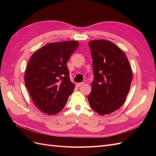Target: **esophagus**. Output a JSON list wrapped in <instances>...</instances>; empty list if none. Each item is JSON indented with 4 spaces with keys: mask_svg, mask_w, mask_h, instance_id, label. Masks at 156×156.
Wrapping results in <instances>:
<instances>
[{
    "mask_svg": "<svg viewBox=\"0 0 156 156\" xmlns=\"http://www.w3.org/2000/svg\"><path fill=\"white\" fill-rule=\"evenodd\" d=\"M83 84H84V82H82V83H76V86H77V87H79L80 86H82Z\"/></svg>",
    "mask_w": 156,
    "mask_h": 156,
    "instance_id": "obj_1",
    "label": "esophagus"
}]
</instances>
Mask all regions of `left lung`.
Returning <instances> with one entry per match:
<instances>
[{
	"mask_svg": "<svg viewBox=\"0 0 156 156\" xmlns=\"http://www.w3.org/2000/svg\"><path fill=\"white\" fill-rule=\"evenodd\" d=\"M94 80L89 104L100 115L110 114L124 104L129 91L132 70L125 53L110 41H89Z\"/></svg>",
	"mask_w": 156,
	"mask_h": 156,
	"instance_id": "obj_1",
	"label": "left lung"
}]
</instances>
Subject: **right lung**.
<instances>
[{
  "instance_id": "1",
  "label": "right lung",
  "mask_w": 156,
  "mask_h": 156,
  "mask_svg": "<svg viewBox=\"0 0 156 156\" xmlns=\"http://www.w3.org/2000/svg\"><path fill=\"white\" fill-rule=\"evenodd\" d=\"M79 45L77 41L49 43L29 60L25 86L34 104L45 114L53 115L62 111L73 91L66 63Z\"/></svg>"
}]
</instances>
